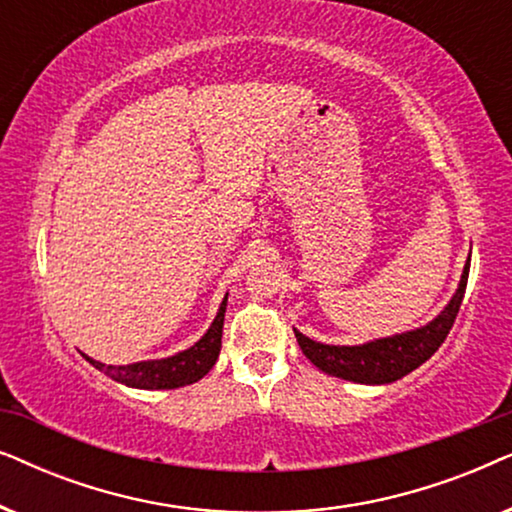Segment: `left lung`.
<instances>
[{
  "label": "left lung",
  "mask_w": 512,
  "mask_h": 512,
  "mask_svg": "<svg viewBox=\"0 0 512 512\" xmlns=\"http://www.w3.org/2000/svg\"><path fill=\"white\" fill-rule=\"evenodd\" d=\"M468 282V263L461 275L459 289L450 300V305L438 314L431 324H426L417 331L394 335V338H384L368 342V345L359 347H335V345H321L305 338L303 333L296 331V340L303 354L310 359L314 366L333 377H342L349 382L361 384H389L405 377L412 370L429 361L438 347L443 345L447 333L452 331L454 319H457L461 300L466 293Z\"/></svg>",
  "instance_id": "8db88e82"
}]
</instances>
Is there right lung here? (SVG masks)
Instances as JSON below:
<instances>
[{
    "label": "right lung",
    "mask_w": 512,
    "mask_h": 512,
    "mask_svg": "<svg viewBox=\"0 0 512 512\" xmlns=\"http://www.w3.org/2000/svg\"><path fill=\"white\" fill-rule=\"evenodd\" d=\"M226 300L228 296L223 298L219 314H216L209 331L202 335V340L195 342V345L191 349H186V352L170 356V359L139 361L130 363V366H104V363L90 359V356H86V359L93 363L97 370H102L104 375H109L111 380L137 389H177L198 382L200 377H205L209 370H212L216 359H219Z\"/></svg>",
    "instance_id": "obj_1"
}]
</instances>
